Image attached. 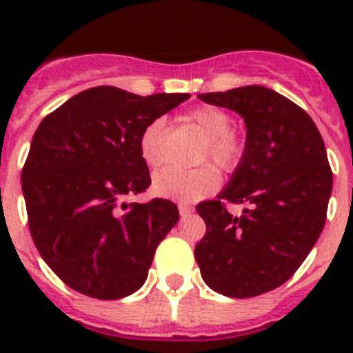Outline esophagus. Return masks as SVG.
Here are the masks:
<instances>
[{"mask_svg": "<svg viewBox=\"0 0 353 353\" xmlns=\"http://www.w3.org/2000/svg\"><path fill=\"white\" fill-rule=\"evenodd\" d=\"M179 212L180 215H191L194 212V207H191L189 203H179Z\"/></svg>", "mask_w": 353, "mask_h": 353, "instance_id": "esophagus-1", "label": "esophagus"}]
</instances>
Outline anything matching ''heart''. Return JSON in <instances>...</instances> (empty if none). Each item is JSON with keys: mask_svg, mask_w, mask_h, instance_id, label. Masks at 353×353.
Listing matches in <instances>:
<instances>
[{"mask_svg": "<svg viewBox=\"0 0 353 353\" xmlns=\"http://www.w3.org/2000/svg\"><path fill=\"white\" fill-rule=\"evenodd\" d=\"M185 120L198 127L205 139L198 161L208 159L221 170H233L244 154V139L232 127V117L214 105H199L187 114ZM139 154L146 166L159 168L164 161V120L150 121L139 136ZM221 174L212 164H203L196 170L164 168L154 174V191L164 198L180 201H196L217 191Z\"/></svg>", "mask_w": 353, "mask_h": 353, "instance_id": "obj_1", "label": "heart"}]
</instances>
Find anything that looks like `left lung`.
Returning a JSON list of instances; mask_svg holds the SVG:
<instances>
[{"mask_svg":"<svg viewBox=\"0 0 353 353\" xmlns=\"http://www.w3.org/2000/svg\"><path fill=\"white\" fill-rule=\"evenodd\" d=\"M198 99L244 118L245 146L228 185L196 207L207 233L194 258L214 292L256 297L288 281L322 233L332 192L325 145L304 109L265 86ZM224 201L245 203L243 215Z\"/></svg>","mask_w":353,"mask_h":353,"instance_id":"left-lung-1","label":"left lung"}]
</instances>
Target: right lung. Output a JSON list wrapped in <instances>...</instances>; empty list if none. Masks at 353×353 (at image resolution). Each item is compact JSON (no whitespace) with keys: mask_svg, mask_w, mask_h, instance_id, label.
Masks as SVG:
<instances>
[{"mask_svg":"<svg viewBox=\"0 0 353 353\" xmlns=\"http://www.w3.org/2000/svg\"><path fill=\"white\" fill-rule=\"evenodd\" d=\"M187 99L97 86L39 125L21 174L28 223L40 256L72 290L117 301L146 281L179 208L170 199H121L150 185L139 154L143 129Z\"/></svg>","mask_w":353,"mask_h":353,"instance_id":"1","label":"right lung"}]
</instances>
